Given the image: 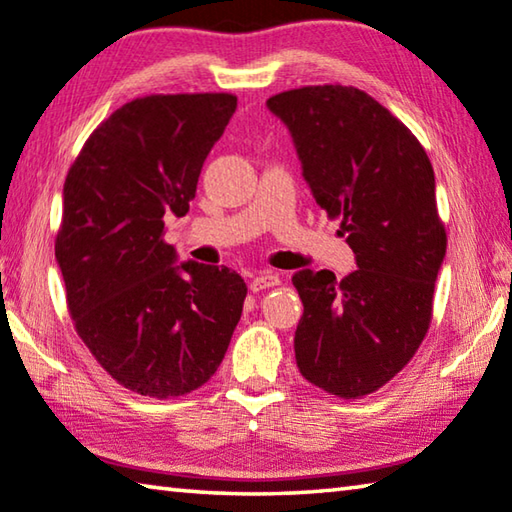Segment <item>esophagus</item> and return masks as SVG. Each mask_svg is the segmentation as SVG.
I'll return each instance as SVG.
<instances>
[{
  "mask_svg": "<svg viewBox=\"0 0 512 512\" xmlns=\"http://www.w3.org/2000/svg\"><path fill=\"white\" fill-rule=\"evenodd\" d=\"M278 285H280V275L275 271H262V273H257L253 280H250V289L253 291H262V289L278 287Z\"/></svg>",
  "mask_w": 512,
  "mask_h": 512,
  "instance_id": "1",
  "label": "esophagus"
}]
</instances>
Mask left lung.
<instances>
[{"mask_svg": "<svg viewBox=\"0 0 512 512\" xmlns=\"http://www.w3.org/2000/svg\"><path fill=\"white\" fill-rule=\"evenodd\" d=\"M266 107L287 125L316 205L342 218L358 269L294 273L303 376L342 396L376 392L424 342L446 255L435 173L399 118L353 86H305Z\"/></svg>", "mask_w": 512, "mask_h": 512, "instance_id": "obj_1", "label": "left lung"}]
</instances>
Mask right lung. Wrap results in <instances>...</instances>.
I'll return each mask as SVG.
<instances>
[{
	"instance_id": "1",
	"label": "right lung",
	"mask_w": 512,
	"mask_h": 512,
	"mask_svg": "<svg viewBox=\"0 0 512 512\" xmlns=\"http://www.w3.org/2000/svg\"><path fill=\"white\" fill-rule=\"evenodd\" d=\"M237 97L150 95L113 111L63 184L56 264L70 316L111 378L154 399L214 376L246 282L227 266L177 264L164 218L184 216Z\"/></svg>"
}]
</instances>
